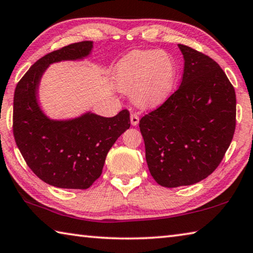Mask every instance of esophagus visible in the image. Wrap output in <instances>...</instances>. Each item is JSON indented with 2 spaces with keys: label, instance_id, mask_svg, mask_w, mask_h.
<instances>
[{
  "label": "esophagus",
  "instance_id": "1",
  "mask_svg": "<svg viewBox=\"0 0 253 253\" xmlns=\"http://www.w3.org/2000/svg\"><path fill=\"white\" fill-rule=\"evenodd\" d=\"M138 123H139L138 115H137L136 113H131L130 114V124H131V126H137V125H138Z\"/></svg>",
  "mask_w": 253,
  "mask_h": 253
}]
</instances>
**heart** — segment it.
Returning <instances> with one entry per match:
<instances>
[{
    "label": "heart",
    "instance_id": "obj_1",
    "mask_svg": "<svg viewBox=\"0 0 253 253\" xmlns=\"http://www.w3.org/2000/svg\"><path fill=\"white\" fill-rule=\"evenodd\" d=\"M176 67L169 54L157 50L132 51L118 63L115 79L118 89L132 93L142 108L161 105L172 91Z\"/></svg>",
    "mask_w": 253,
    "mask_h": 253
}]
</instances>
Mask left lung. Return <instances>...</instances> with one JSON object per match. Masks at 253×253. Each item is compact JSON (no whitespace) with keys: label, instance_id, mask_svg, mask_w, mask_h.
I'll use <instances>...</instances> for the list:
<instances>
[{"label":"left lung","instance_id":"obj_1","mask_svg":"<svg viewBox=\"0 0 253 253\" xmlns=\"http://www.w3.org/2000/svg\"><path fill=\"white\" fill-rule=\"evenodd\" d=\"M182 83L163 105L139 121L146 162L164 187L192 185L223 160L235 129L237 99L221 67L187 45Z\"/></svg>","mask_w":253,"mask_h":253}]
</instances>
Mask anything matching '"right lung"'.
<instances>
[{
    "label": "right lung",
    "instance_id": "right-lung-1",
    "mask_svg": "<svg viewBox=\"0 0 253 253\" xmlns=\"http://www.w3.org/2000/svg\"><path fill=\"white\" fill-rule=\"evenodd\" d=\"M92 41H81L38 60L16 84L13 135L25 163L42 181L85 190L100 176L111 146L130 127L129 111L107 118L92 113L69 121L46 117L38 102L41 77L51 63L88 57Z\"/></svg>",
    "mask_w": 253,
    "mask_h": 253
}]
</instances>
